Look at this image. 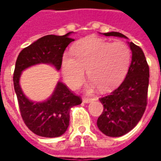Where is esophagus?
Instances as JSON below:
<instances>
[{
    "mask_svg": "<svg viewBox=\"0 0 161 161\" xmlns=\"http://www.w3.org/2000/svg\"><path fill=\"white\" fill-rule=\"evenodd\" d=\"M94 100L93 98H88V97H84L83 98V102L85 103H91Z\"/></svg>",
    "mask_w": 161,
    "mask_h": 161,
    "instance_id": "34e87169",
    "label": "esophagus"
}]
</instances>
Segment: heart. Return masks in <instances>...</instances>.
I'll use <instances>...</instances> for the list:
<instances>
[{"mask_svg": "<svg viewBox=\"0 0 161 161\" xmlns=\"http://www.w3.org/2000/svg\"><path fill=\"white\" fill-rule=\"evenodd\" d=\"M74 54L64 53L62 71L70 87H77L88 77L102 91L115 88L124 78L131 59V50L122 41L108 42L90 37L77 43Z\"/></svg>", "mask_w": 161, "mask_h": 161, "instance_id": "1", "label": "heart"}]
</instances>
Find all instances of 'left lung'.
<instances>
[{
    "instance_id": "8db88e82",
    "label": "left lung",
    "mask_w": 161,
    "mask_h": 161,
    "mask_svg": "<svg viewBox=\"0 0 161 161\" xmlns=\"http://www.w3.org/2000/svg\"><path fill=\"white\" fill-rule=\"evenodd\" d=\"M103 34L127 39L117 32ZM129 47L132 61L125 79L110 94L99 99L103 110L97 124L100 131L110 137L122 136L132 130L142 119L147 104L148 64L140 46L130 42Z\"/></svg>"
}]
</instances>
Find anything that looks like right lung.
<instances>
[{
	"mask_svg": "<svg viewBox=\"0 0 161 161\" xmlns=\"http://www.w3.org/2000/svg\"><path fill=\"white\" fill-rule=\"evenodd\" d=\"M70 33L42 37L24 48L16 60L13 79L20 115L26 127L39 136L54 138L63 135L69 126L70 108L80 104L82 99L65 84L58 82L48 100L42 103L30 101L19 86L20 74L38 64H50L60 70L64 52L74 40L69 37Z\"/></svg>",
	"mask_w": 161,
	"mask_h": 161,
	"instance_id": "obj_1",
	"label": "right lung"
}]
</instances>
